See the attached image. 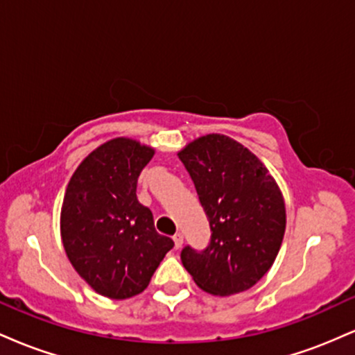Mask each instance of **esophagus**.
<instances>
[{
    "instance_id": "obj_1",
    "label": "esophagus",
    "mask_w": 355,
    "mask_h": 355,
    "mask_svg": "<svg viewBox=\"0 0 355 355\" xmlns=\"http://www.w3.org/2000/svg\"><path fill=\"white\" fill-rule=\"evenodd\" d=\"M173 242H175V248H180L183 245V235L182 234H175L173 235Z\"/></svg>"
}]
</instances>
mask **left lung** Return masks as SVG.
Segmentation results:
<instances>
[{"label": "left lung", "instance_id": "obj_1", "mask_svg": "<svg viewBox=\"0 0 355 355\" xmlns=\"http://www.w3.org/2000/svg\"><path fill=\"white\" fill-rule=\"evenodd\" d=\"M178 158L211 232L203 250L183 248V267L214 295L254 287L274 263L285 232V203L274 177L250 150L218 133L193 140Z\"/></svg>", "mask_w": 355, "mask_h": 355}]
</instances>
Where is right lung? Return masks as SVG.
<instances>
[{
  "instance_id": "right-lung-1",
  "label": "right lung",
  "mask_w": 355,
  "mask_h": 355,
  "mask_svg": "<svg viewBox=\"0 0 355 355\" xmlns=\"http://www.w3.org/2000/svg\"><path fill=\"white\" fill-rule=\"evenodd\" d=\"M155 150L113 138L81 162L61 205V240L71 266L108 299H130L148 287L173 247L155 230L137 198V182Z\"/></svg>"
}]
</instances>
